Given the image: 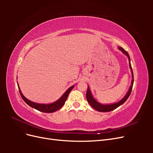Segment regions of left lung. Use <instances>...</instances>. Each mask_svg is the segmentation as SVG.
I'll return each instance as SVG.
<instances>
[{"instance_id":"obj_1","label":"left lung","mask_w":153,"mask_h":153,"mask_svg":"<svg viewBox=\"0 0 153 153\" xmlns=\"http://www.w3.org/2000/svg\"><path fill=\"white\" fill-rule=\"evenodd\" d=\"M119 50H120L121 52L124 54L126 55V56L128 58V61H129V68L131 69V76H132V80H131V84L129 88V90L127 92L126 94L125 95V96L124 98L120 100L118 102L114 103H112V104H102L99 103L98 101H97L94 98L92 94V92L89 89V87L88 86L87 90V93H86V98H87V100L88 102H89V105L92 106V108H94L96 110L98 111V112H110V111L114 110L115 108H117V107H119V106H121V105H123L125 101L127 100V99L129 98V95H130L131 91H132V87H133V70H132V68L131 66V62H130V57L128 54V53L125 51L122 47H118Z\"/></svg>"}]
</instances>
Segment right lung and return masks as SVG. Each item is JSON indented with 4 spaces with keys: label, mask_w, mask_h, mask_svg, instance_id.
Instances as JSON below:
<instances>
[{
    "label": "right lung",
    "mask_w": 153,
    "mask_h": 153,
    "mask_svg": "<svg viewBox=\"0 0 153 153\" xmlns=\"http://www.w3.org/2000/svg\"><path fill=\"white\" fill-rule=\"evenodd\" d=\"M18 84V89H19L20 94L22 96V99L24 100L25 102L27 105L31 106L32 108L38 110L39 111H40V112H45V113H52V112H55V111L59 110L60 108H61L63 106V105H64V103H65V101L67 100V98L69 94V92H71V91L73 89V87H75V85H72L71 87H69V89L65 92H64L61 98H60L58 100H57L56 101H55V102H53L52 103H50V104H42V103H38L33 102V101H32L27 98H26L25 97L22 93V91L20 89L19 85H18V84Z\"/></svg>",
    "instance_id": "add662e5"
}]
</instances>
